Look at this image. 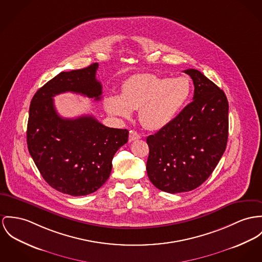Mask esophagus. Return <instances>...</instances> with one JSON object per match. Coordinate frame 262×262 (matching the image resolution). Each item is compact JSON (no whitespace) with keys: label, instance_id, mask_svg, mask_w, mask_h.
<instances>
[{"label":"esophagus","instance_id":"1","mask_svg":"<svg viewBox=\"0 0 262 262\" xmlns=\"http://www.w3.org/2000/svg\"><path fill=\"white\" fill-rule=\"evenodd\" d=\"M139 139H141V135H140V134H138V133L135 132V130H130V132H129L128 141L132 142V141H137V140H139Z\"/></svg>","mask_w":262,"mask_h":262}]
</instances>
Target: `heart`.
<instances>
[{"label":"heart","instance_id":"b5f03b06","mask_svg":"<svg viewBox=\"0 0 262 262\" xmlns=\"http://www.w3.org/2000/svg\"><path fill=\"white\" fill-rule=\"evenodd\" d=\"M192 92L188 78H168L144 74L133 76L123 82L121 95H112L104 101L106 112L128 119L140 110V121L148 129L168 125L185 106Z\"/></svg>","mask_w":262,"mask_h":262}]
</instances>
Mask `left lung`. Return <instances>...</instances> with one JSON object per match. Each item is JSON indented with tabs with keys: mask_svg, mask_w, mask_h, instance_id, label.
Masks as SVG:
<instances>
[{
	"mask_svg": "<svg viewBox=\"0 0 262 262\" xmlns=\"http://www.w3.org/2000/svg\"><path fill=\"white\" fill-rule=\"evenodd\" d=\"M193 81V101L168 125L147 137V177L162 191L199 187L216 167L228 138V101L224 92L200 71H184Z\"/></svg>",
	"mask_w": 262,
	"mask_h": 262,
	"instance_id": "1",
	"label": "left lung"
}]
</instances>
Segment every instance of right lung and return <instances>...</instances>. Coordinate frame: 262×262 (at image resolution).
Instances as JSON below:
<instances>
[{
    "mask_svg": "<svg viewBox=\"0 0 262 262\" xmlns=\"http://www.w3.org/2000/svg\"><path fill=\"white\" fill-rule=\"evenodd\" d=\"M99 63L61 72L33 97L27 128L29 152L39 171L53 188L73 196L98 190L110 178L113 159L127 142L128 130L103 125L92 116L60 117L54 97L66 92L101 99L96 79Z\"/></svg>",
    "mask_w": 262,
    "mask_h": 262,
    "instance_id": "1",
    "label": "right lung"
}]
</instances>
